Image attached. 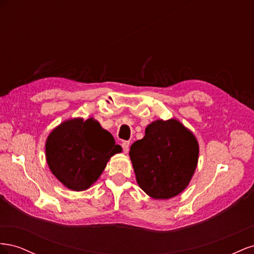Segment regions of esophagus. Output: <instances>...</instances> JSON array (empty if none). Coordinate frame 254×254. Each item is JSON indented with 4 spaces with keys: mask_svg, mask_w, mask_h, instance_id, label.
Returning <instances> with one entry per match:
<instances>
[{
    "mask_svg": "<svg viewBox=\"0 0 254 254\" xmlns=\"http://www.w3.org/2000/svg\"><path fill=\"white\" fill-rule=\"evenodd\" d=\"M129 145H130L129 141H124L122 143V147H123V150H124L125 153H127L129 151Z\"/></svg>",
    "mask_w": 254,
    "mask_h": 254,
    "instance_id": "1",
    "label": "esophagus"
}]
</instances>
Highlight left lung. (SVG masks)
I'll list each match as a JSON object with an SVG mask.
<instances>
[{
	"mask_svg": "<svg viewBox=\"0 0 254 254\" xmlns=\"http://www.w3.org/2000/svg\"><path fill=\"white\" fill-rule=\"evenodd\" d=\"M194 134L176 120H158L130 147L136 181L155 199L175 197L188 187L198 161Z\"/></svg>",
	"mask_w": 254,
	"mask_h": 254,
	"instance_id": "obj_1",
	"label": "left lung"
}]
</instances>
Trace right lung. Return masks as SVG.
Listing matches in <instances>:
<instances>
[{"label": "right lung", "mask_w": 254, "mask_h": 254, "mask_svg": "<svg viewBox=\"0 0 254 254\" xmlns=\"http://www.w3.org/2000/svg\"><path fill=\"white\" fill-rule=\"evenodd\" d=\"M122 151L110 132L93 119L68 120L54 129L45 145L52 173L73 190H84L101 176L111 156Z\"/></svg>", "instance_id": "right-lung-1"}]
</instances>
